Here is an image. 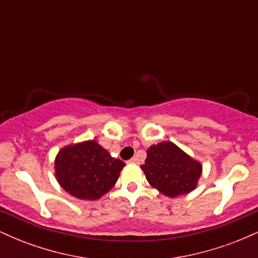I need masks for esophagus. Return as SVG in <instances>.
I'll return each instance as SVG.
<instances>
[{
  "instance_id": "34e87169",
  "label": "esophagus",
  "mask_w": 258,
  "mask_h": 258,
  "mask_svg": "<svg viewBox=\"0 0 258 258\" xmlns=\"http://www.w3.org/2000/svg\"><path fill=\"white\" fill-rule=\"evenodd\" d=\"M130 162H131V164H139V158L138 156H135V158L130 160Z\"/></svg>"
}]
</instances>
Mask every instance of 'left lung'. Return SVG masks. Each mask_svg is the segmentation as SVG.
<instances>
[{"label":"left lung","instance_id":"1","mask_svg":"<svg viewBox=\"0 0 258 258\" xmlns=\"http://www.w3.org/2000/svg\"><path fill=\"white\" fill-rule=\"evenodd\" d=\"M148 182L160 193L170 198L186 194L197 186L201 165L180 150L172 142L152 146L147 152L146 164L141 166Z\"/></svg>","mask_w":258,"mask_h":258}]
</instances>
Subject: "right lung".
Segmentation results:
<instances>
[{"mask_svg": "<svg viewBox=\"0 0 258 258\" xmlns=\"http://www.w3.org/2000/svg\"><path fill=\"white\" fill-rule=\"evenodd\" d=\"M54 164L59 184L73 197L85 200L99 199L108 193L125 166L94 141L63 148Z\"/></svg>", "mask_w": 258, "mask_h": 258, "instance_id": "obj_1", "label": "right lung"}]
</instances>
